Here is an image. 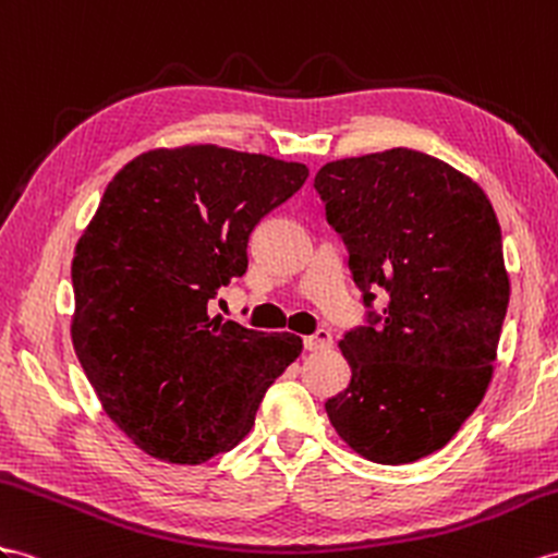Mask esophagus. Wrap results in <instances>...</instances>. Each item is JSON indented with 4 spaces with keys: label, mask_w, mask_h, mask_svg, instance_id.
Masks as SVG:
<instances>
[{
    "label": "esophagus",
    "mask_w": 558,
    "mask_h": 558,
    "mask_svg": "<svg viewBox=\"0 0 558 558\" xmlns=\"http://www.w3.org/2000/svg\"><path fill=\"white\" fill-rule=\"evenodd\" d=\"M332 347V335L330 330H318L313 332L311 337H304V349L306 351H323Z\"/></svg>",
    "instance_id": "obj_1"
}]
</instances>
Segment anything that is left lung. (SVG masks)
<instances>
[{"instance_id":"8db88e82","label":"left lung","mask_w":558,"mask_h":558,"mask_svg":"<svg viewBox=\"0 0 558 558\" xmlns=\"http://www.w3.org/2000/svg\"><path fill=\"white\" fill-rule=\"evenodd\" d=\"M313 189L367 308L339 341L351 381L327 417L369 462H417L460 432L493 377L509 304L495 209L469 177L408 148L327 162Z\"/></svg>"}]
</instances>
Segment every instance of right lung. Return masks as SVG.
Wrapping results in <instances>:
<instances>
[{
  "label": "right lung",
  "mask_w": 558,
  "mask_h": 558,
  "mask_svg": "<svg viewBox=\"0 0 558 558\" xmlns=\"http://www.w3.org/2000/svg\"><path fill=\"white\" fill-rule=\"evenodd\" d=\"M306 165L217 146L143 153L108 183L73 259V347L106 415L155 460L203 464L250 434L302 353L209 316L247 242Z\"/></svg>",
  "instance_id": "add662e5"
}]
</instances>
